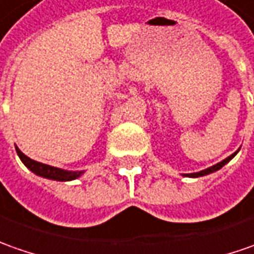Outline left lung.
Segmentation results:
<instances>
[{
  "mask_svg": "<svg viewBox=\"0 0 254 254\" xmlns=\"http://www.w3.org/2000/svg\"><path fill=\"white\" fill-rule=\"evenodd\" d=\"M236 153H238V152H235V153L231 154L229 157H226L225 160H222L221 163H218V164H215V166H212V167H209V169H205V170L199 171V173H191V174H187V176L188 177H202V176H206V174H209V173H214V171L219 170L221 167H223V166L229 162L231 159H233V157L236 156Z\"/></svg>",
  "mask_w": 254,
  "mask_h": 254,
  "instance_id": "obj_1",
  "label": "left lung"
}]
</instances>
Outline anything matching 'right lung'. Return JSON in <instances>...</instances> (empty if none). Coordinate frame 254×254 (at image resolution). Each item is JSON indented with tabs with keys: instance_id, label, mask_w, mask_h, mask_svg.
<instances>
[{
	"instance_id": "add662e5",
	"label": "right lung",
	"mask_w": 254,
	"mask_h": 254,
	"mask_svg": "<svg viewBox=\"0 0 254 254\" xmlns=\"http://www.w3.org/2000/svg\"><path fill=\"white\" fill-rule=\"evenodd\" d=\"M16 149V153L19 156V159L22 160V163L29 169L31 171H33L35 174L38 176H42L45 179L50 180H57V181H70V180H74L77 177H80L81 171H66L62 170V169H57V167H52V166H48V164H43V163L36 162V160H32L28 156L25 154L18 149V146H15Z\"/></svg>"
}]
</instances>
